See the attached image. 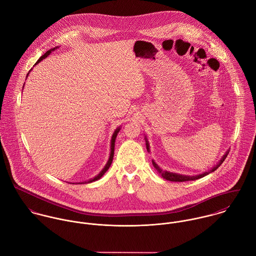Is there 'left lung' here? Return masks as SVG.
Instances as JSON below:
<instances>
[{
  "instance_id": "left-lung-1",
  "label": "left lung",
  "mask_w": 256,
  "mask_h": 256,
  "mask_svg": "<svg viewBox=\"0 0 256 256\" xmlns=\"http://www.w3.org/2000/svg\"><path fill=\"white\" fill-rule=\"evenodd\" d=\"M146 150H148V152H150V144H148V140H146ZM230 152H226V154L224 155V157L220 160V162L212 169V170H210V171H208V172H204L203 174H199V175H196V176H186V175H180V174H176V173H172V172H168V171H164V170H162L155 162H154V160H152V164H154V167L158 171V173L164 178V179H166V180H169V181H173V182H184V181H192V180H197V179H200V178H202V177H204L206 175H208V174H210V173H212V172H214V170H216L218 167H220V165L224 161V159L226 158V156H228V154Z\"/></svg>"
}]
</instances>
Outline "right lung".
Listing matches in <instances>:
<instances>
[{
    "mask_svg": "<svg viewBox=\"0 0 256 256\" xmlns=\"http://www.w3.org/2000/svg\"><path fill=\"white\" fill-rule=\"evenodd\" d=\"M54 50H56V48H53V50H50L48 52H46L44 53V55H42L38 60V62L34 64V65H36L40 61H42V59H44L46 57H48L52 52H53ZM28 77V76H26ZM120 128H118L116 130H114V134H112V140H110V158H108V162H106V166L104 167V169H102V171L95 177V178H93V179H91V180H88V181H86V182H84V183H91V182H94V181H96V180H99L101 177H102V175L106 172V170L110 168V164H112V158H114V142H116V136H118V132H120ZM79 184H82V183H79Z\"/></svg>",
    "mask_w": 256,
    "mask_h": 256,
    "instance_id": "obj_1",
    "label": "right lung"
}]
</instances>
